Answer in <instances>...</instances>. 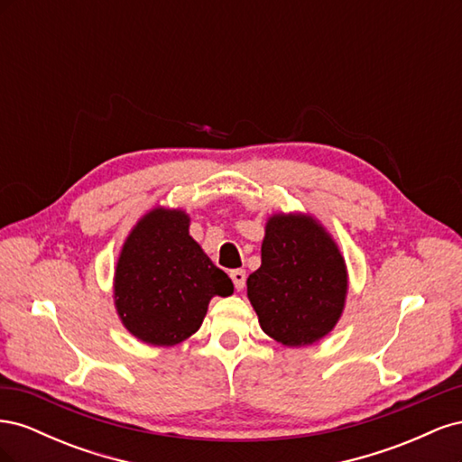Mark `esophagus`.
Instances as JSON below:
<instances>
[{"instance_id":"esophagus-1","label":"esophagus","mask_w":462,"mask_h":462,"mask_svg":"<svg viewBox=\"0 0 462 462\" xmlns=\"http://www.w3.org/2000/svg\"><path fill=\"white\" fill-rule=\"evenodd\" d=\"M229 277L233 279V285L236 291H243L245 282H246V272L245 270H231Z\"/></svg>"}]
</instances>
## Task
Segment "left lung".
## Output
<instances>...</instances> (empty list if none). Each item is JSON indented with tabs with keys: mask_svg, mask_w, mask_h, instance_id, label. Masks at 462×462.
Wrapping results in <instances>:
<instances>
[{
	"mask_svg": "<svg viewBox=\"0 0 462 462\" xmlns=\"http://www.w3.org/2000/svg\"><path fill=\"white\" fill-rule=\"evenodd\" d=\"M346 287L345 258L314 217L275 214L268 219L262 265L246 279L263 333L287 346L319 341L339 321Z\"/></svg>",
	"mask_w": 462,
	"mask_h": 462,
	"instance_id": "1",
	"label": "left lung"
}]
</instances>
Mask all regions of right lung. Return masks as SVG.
I'll return each instance as SVG.
<instances>
[{
	"label": "right lung",
	"instance_id": "obj_1",
	"mask_svg": "<svg viewBox=\"0 0 462 462\" xmlns=\"http://www.w3.org/2000/svg\"><path fill=\"white\" fill-rule=\"evenodd\" d=\"M183 209L156 208L125 241L116 268V309L136 339L171 346L199 331L212 297L233 295L227 273L216 268L189 235Z\"/></svg>",
	"mask_w": 462,
	"mask_h": 462
}]
</instances>
